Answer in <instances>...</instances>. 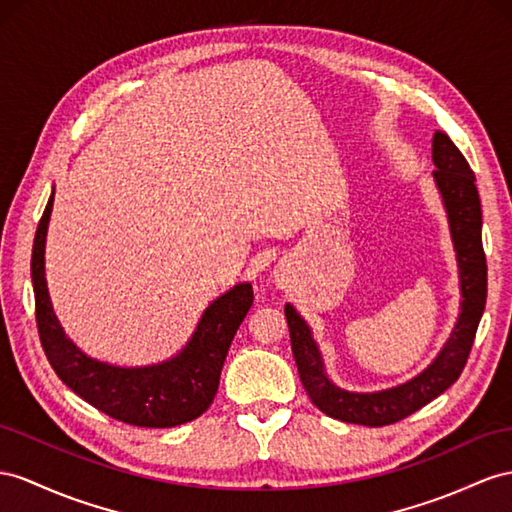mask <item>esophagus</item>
Returning <instances> with one entry per match:
<instances>
[{
    "label": "esophagus",
    "instance_id": "34e87169",
    "mask_svg": "<svg viewBox=\"0 0 512 512\" xmlns=\"http://www.w3.org/2000/svg\"><path fill=\"white\" fill-rule=\"evenodd\" d=\"M274 283H277V287H285L287 285V277H285V274L283 272H274Z\"/></svg>",
    "mask_w": 512,
    "mask_h": 512
}]
</instances>
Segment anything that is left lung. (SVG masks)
<instances>
[{"label": "left lung", "mask_w": 512, "mask_h": 512, "mask_svg": "<svg viewBox=\"0 0 512 512\" xmlns=\"http://www.w3.org/2000/svg\"><path fill=\"white\" fill-rule=\"evenodd\" d=\"M432 162L437 168L432 177L448 212L463 300L450 339L422 374L398 387L374 393H352L335 387L324 372L318 344L313 342L307 322L290 303L285 305L292 352L307 396L322 413L342 422L376 428L409 417L458 381L474 346L487 305V257L482 251V209L476 177L463 153L443 131H435L432 136Z\"/></svg>", "instance_id": "1"}]
</instances>
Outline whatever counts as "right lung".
I'll use <instances>...</instances> for the list:
<instances>
[{"label":"right lung","instance_id":"right-lung-1","mask_svg":"<svg viewBox=\"0 0 512 512\" xmlns=\"http://www.w3.org/2000/svg\"><path fill=\"white\" fill-rule=\"evenodd\" d=\"M51 207L54 192L34 235L32 285L38 335L60 381L101 413L131 426L173 428L203 415L214 402L231 339L253 305V285L238 283L218 296L205 309L190 342L173 359L144 368H119L90 359L64 335L49 300L45 238Z\"/></svg>","mask_w":512,"mask_h":512}]
</instances>
